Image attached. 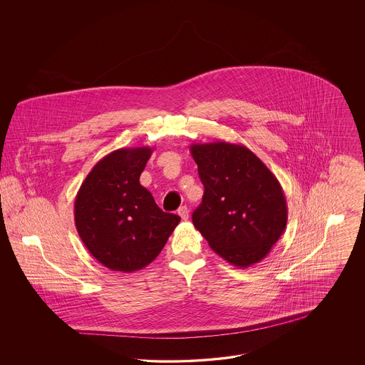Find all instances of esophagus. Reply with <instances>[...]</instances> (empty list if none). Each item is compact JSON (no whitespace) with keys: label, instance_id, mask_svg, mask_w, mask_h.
<instances>
[{"label":"esophagus","instance_id":"esophagus-1","mask_svg":"<svg viewBox=\"0 0 365 365\" xmlns=\"http://www.w3.org/2000/svg\"><path fill=\"white\" fill-rule=\"evenodd\" d=\"M178 215L183 219V220H187L189 219V209L187 207H180L178 209Z\"/></svg>","mask_w":365,"mask_h":365}]
</instances>
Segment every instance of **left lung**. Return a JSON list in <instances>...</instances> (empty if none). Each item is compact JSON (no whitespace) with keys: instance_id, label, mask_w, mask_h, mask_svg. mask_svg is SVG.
<instances>
[{"instance_id":"obj_1","label":"left lung","mask_w":365,"mask_h":365,"mask_svg":"<svg viewBox=\"0 0 365 365\" xmlns=\"http://www.w3.org/2000/svg\"><path fill=\"white\" fill-rule=\"evenodd\" d=\"M204 197L192 225L222 259L238 268L262 260L287 225L277 176L243 145L192 143Z\"/></svg>"}]
</instances>
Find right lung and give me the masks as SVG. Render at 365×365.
Returning a JSON list of instances; mask_svg holds the SVG:
<instances>
[{"label":"right lung","instance_id":"add662e5","mask_svg":"<svg viewBox=\"0 0 365 365\" xmlns=\"http://www.w3.org/2000/svg\"><path fill=\"white\" fill-rule=\"evenodd\" d=\"M153 153L124 148L101 158L75 198V226L87 250L106 268L134 272L156 259L180 217L157 207L139 176Z\"/></svg>","mask_w":365,"mask_h":365}]
</instances>
